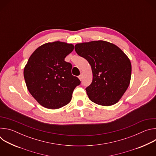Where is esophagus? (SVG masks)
<instances>
[{
    "mask_svg": "<svg viewBox=\"0 0 156 156\" xmlns=\"http://www.w3.org/2000/svg\"><path fill=\"white\" fill-rule=\"evenodd\" d=\"M82 76H83V75H82V74H81V75L78 76V78L80 79V80H82Z\"/></svg>",
    "mask_w": 156,
    "mask_h": 156,
    "instance_id": "1",
    "label": "esophagus"
}]
</instances>
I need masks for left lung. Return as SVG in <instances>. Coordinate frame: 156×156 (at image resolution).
Returning <instances> with one entry per match:
<instances>
[{
	"label": "left lung",
	"instance_id": "1",
	"mask_svg": "<svg viewBox=\"0 0 156 156\" xmlns=\"http://www.w3.org/2000/svg\"><path fill=\"white\" fill-rule=\"evenodd\" d=\"M75 50L91 66L93 81L86 88L89 99L103 106L117 103L130 83L128 56L114 44L102 40L78 43Z\"/></svg>",
	"mask_w": 156,
	"mask_h": 156
}]
</instances>
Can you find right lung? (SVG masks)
I'll return each mask as SVG.
<instances>
[{
	"instance_id": "1",
	"label": "right lung",
	"mask_w": 156,
	"mask_h": 156,
	"mask_svg": "<svg viewBox=\"0 0 156 156\" xmlns=\"http://www.w3.org/2000/svg\"><path fill=\"white\" fill-rule=\"evenodd\" d=\"M73 49L72 44L55 41L42 44L30 57L23 71L26 85L44 107L57 109L68 104L80 84L72 75V64L65 61Z\"/></svg>"
}]
</instances>
